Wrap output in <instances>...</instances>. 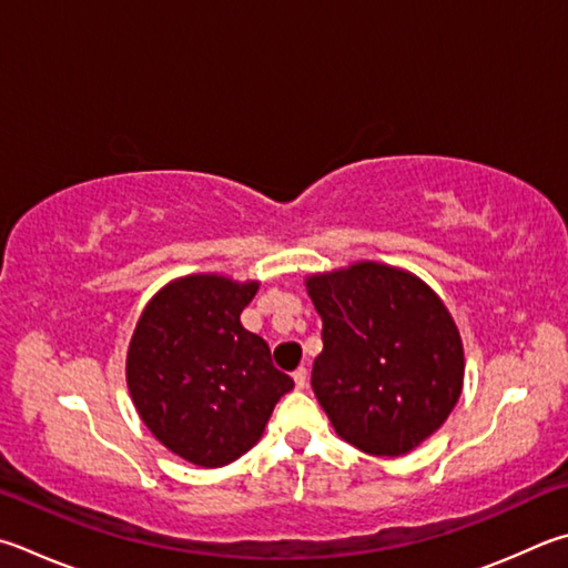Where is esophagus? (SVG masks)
I'll list each match as a JSON object with an SVG mask.
<instances>
[{"mask_svg": "<svg viewBox=\"0 0 568 568\" xmlns=\"http://www.w3.org/2000/svg\"><path fill=\"white\" fill-rule=\"evenodd\" d=\"M293 379H295V387L297 389H305V385H307V369L305 367H297L295 373H293Z\"/></svg>", "mask_w": 568, "mask_h": 568, "instance_id": "esophagus-1", "label": "esophagus"}]
</instances>
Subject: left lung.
Masks as SVG:
<instances>
[{
  "label": "left lung",
  "mask_w": 568,
  "mask_h": 568,
  "mask_svg": "<svg viewBox=\"0 0 568 568\" xmlns=\"http://www.w3.org/2000/svg\"><path fill=\"white\" fill-rule=\"evenodd\" d=\"M323 317L313 389L339 437L399 457L445 425L462 395L464 347L445 303L417 275L363 261L305 277Z\"/></svg>",
  "instance_id": "obj_1"
}]
</instances>
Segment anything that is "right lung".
<instances>
[{"label":"right lung","instance_id":"add662e5","mask_svg":"<svg viewBox=\"0 0 568 568\" xmlns=\"http://www.w3.org/2000/svg\"><path fill=\"white\" fill-rule=\"evenodd\" d=\"M257 283L185 275L151 297L133 329L126 383L143 425L199 467H223L261 439L293 379L241 325Z\"/></svg>","mask_w":568,"mask_h":568}]
</instances>
